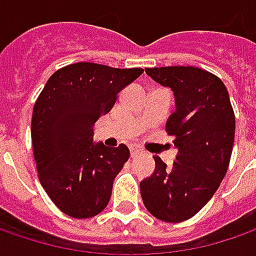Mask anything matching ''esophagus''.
I'll list each match as a JSON object with an SVG mask.
<instances>
[{
  "mask_svg": "<svg viewBox=\"0 0 256 256\" xmlns=\"http://www.w3.org/2000/svg\"><path fill=\"white\" fill-rule=\"evenodd\" d=\"M140 152H141V148H138V146H131V156H136Z\"/></svg>",
  "mask_w": 256,
  "mask_h": 256,
  "instance_id": "esophagus-1",
  "label": "esophagus"
}]
</instances>
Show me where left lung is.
Returning <instances> with one entry per match:
<instances>
[{"instance_id":"8db88e82","label":"left lung","mask_w":256,"mask_h":256,"mask_svg":"<svg viewBox=\"0 0 256 256\" xmlns=\"http://www.w3.org/2000/svg\"><path fill=\"white\" fill-rule=\"evenodd\" d=\"M175 96L166 132L178 150L171 166L154 156L155 171L141 181L145 208L165 222L192 218L211 200L231 160L235 115L226 86L216 75L196 66L145 68Z\"/></svg>"}]
</instances>
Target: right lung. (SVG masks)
I'll use <instances>...</instances> for the list:
<instances>
[{"label": "right lung", "instance_id": "obj_1", "mask_svg": "<svg viewBox=\"0 0 256 256\" xmlns=\"http://www.w3.org/2000/svg\"><path fill=\"white\" fill-rule=\"evenodd\" d=\"M142 68L76 62L50 76L32 111L31 138L38 178L51 201L72 218H91L108 205L130 150L94 142L96 120Z\"/></svg>", "mask_w": 256, "mask_h": 256}]
</instances>
